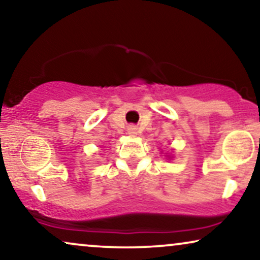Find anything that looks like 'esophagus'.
I'll list each match as a JSON object with an SVG mask.
<instances>
[{
    "instance_id": "34e87169",
    "label": "esophagus",
    "mask_w": 260,
    "mask_h": 260,
    "mask_svg": "<svg viewBox=\"0 0 260 260\" xmlns=\"http://www.w3.org/2000/svg\"><path fill=\"white\" fill-rule=\"evenodd\" d=\"M127 131H129L130 135H135V134L137 133V129H136V127H135V126H130L129 129H127Z\"/></svg>"
}]
</instances>
